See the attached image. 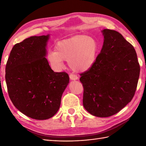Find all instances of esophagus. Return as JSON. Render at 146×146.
<instances>
[{
  "label": "esophagus",
  "instance_id": "34e87169",
  "mask_svg": "<svg viewBox=\"0 0 146 146\" xmlns=\"http://www.w3.org/2000/svg\"><path fill=\"white\" fill-rule=\"evenodd\" d=\"M70 78L71 80H76L77 79H78V76H77L76 75H73V74H70Z\"/></svg>",
  "mask_w": 146,
  "mask_h": 146
}]
</instances>
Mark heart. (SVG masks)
<instances>
[{
	"instance_id": "heart-1",
	"label": "heart",
	"mask_w": 146,
	"mask_h": 146,
	"mask_svg": "<svg viewBox=\"0 0 146 146\" xmlns=\"http://www.w3.org/2000/svg\"><path fill=\"white\" fill-rule=\"evenodd\" d=\"M99 52L97 39L85 35H76L59 41L55 51L49 52L47 58L51 67L60 71L63 66V61L78 73L87 71L94 66Z\"/></svg>"
}]
</instances>
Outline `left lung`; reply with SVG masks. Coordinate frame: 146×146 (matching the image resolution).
Masks as SVG:
<instances>
[{
  "label": "left lung",
  "instance_id": "left-lung-1",
  "mask_svg": "<svg viewBox=\"0 0 146 146\" xmlns=\"http://www.w3.org/2000/svg\"><path fill=\"white\" fill-rule=\"evenodd\" d=\"M104 44L94 66L80 78L83 107L93 115L107 117L132 100L137 88L140 66L133 46L120 33L102 31Z\"/></svg>",
  "mask_w": 146,
  "mask_h": 146
}]
</instances>
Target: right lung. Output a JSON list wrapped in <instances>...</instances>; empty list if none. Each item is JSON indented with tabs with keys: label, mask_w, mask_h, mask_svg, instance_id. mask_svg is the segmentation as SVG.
Listing matches in <instances>:
<instances>
[{
	"label": "right lung",
	"mask_w": 146,
	"mask_h": 146,
	"mask_svg": "<svg viewBox=\"0 0 146 146\" xmlns=\"http://www.w3.org/2000/svg\"><path fill=\"white\" fill-rule=\"evenodd\" d=\"M49 37L31 36L15 44L5 66L12 104L36 120L48 119L56 113L70 80L66 72H54L45 58Z\"/></svg>",
	"instance_id": "right-lung-1"
}]
</instances>
